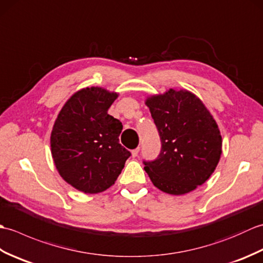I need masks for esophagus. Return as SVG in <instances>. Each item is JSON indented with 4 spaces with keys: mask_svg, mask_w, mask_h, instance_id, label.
<instances>
[{
    "mask_svg": "<svg viewBox=\"0 0 263 263\" xmlns=\"http://www.w3.org/2000/svg\"><path fill=\"white\" fill-rule=\"evenodd\" d=\"M139 152H140V148H136V149H133L132 152H131V154H132V157H137L138 156V154H139Z\"/></svg>",
    "mask_w": 263,
    "mask_h": 263,
    "instance_id": "1",
    "label": "esophagus"
}]
</instances>
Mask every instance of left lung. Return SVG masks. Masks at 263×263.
<instances>
[{
  "mask_svg": "<svg viewBox=\"0 0 263 263\" xmlns=\"http://www.w3.org/2000/svg\"><path fill=\"white\" fill-rule=\"evenodd\" d=\"M146 105L161 141L158 157L143 161L154 185L174 195L202 185L221 155L220 131L210 111L194 93L182 89L150 96Z\"/></svg>",
  "mask_w": 263,
  "mask_h": 263,
  "instance_id": "8db88e82",
  "label": "left lung"
}]
</instances>
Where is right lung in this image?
<instances>
[{
	"label": "right lung",
	"instance_id": "add662e5",
	"mask_svg": "<svg viewBox=\"0 0 263 263\" xmlns=\"http://www.w3.org/2000/svg\"><path fill=\"white\" fill-rule=\"evenodd\" d=\"M119 93L87 87L68 99L51 135L54 164L63 180L83 193L113 185L131 153L120 143L122 123L107 111Z\"/></svg>",
	"mask_w": 263,
	"mask_h": 263
}]
</instances>
